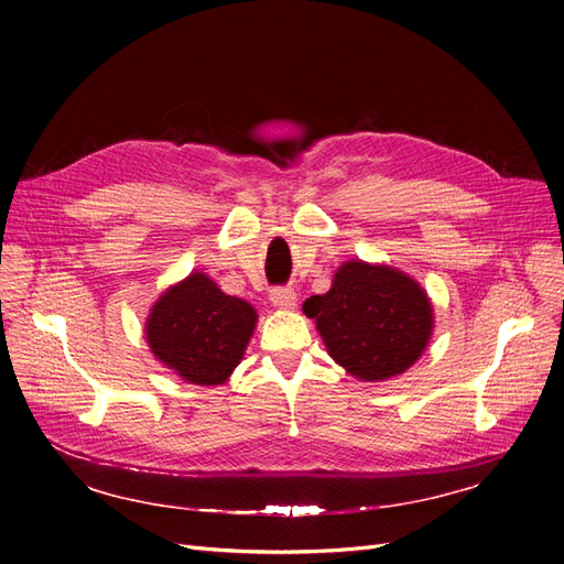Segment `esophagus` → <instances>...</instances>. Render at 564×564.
Masks as SVG:
<instances>
[{
	"mask_svg": "<svg viewBox=\"0 0 564 564\" xmlns=\"http://www.w3.org/2000/svg\"><path fill=\"white\" fill-rule=\"evenodd\" d=\"M270 301H272V305H275V308H280V311H292V308H296V294H294V289H272L270 292Z\"/></svg>",
	"mask_w": 564,
	"mask_h": 564,
	"instance_id": "34e87169",
	"label": "esophagus"
}]
</instances>
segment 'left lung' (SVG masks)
<instances>
[{
  "label": "left lung",
  "instance_id": "8db88e82",
  "mask_svg": "<svg viewBox=\"0 0 564 564\" xmlns=\"http://www.w3.org/2000/svg\"><path fill=\"white\" fill-rule=\"evenodd\" d=\"M303 313L315 319L332 360L369 383L416 365L435 329L433 301L412 275L362 259L340 263L329 292L305 299Z\"/></svg>",
  "mask_w": 564,
  "mask_h": 564
}]
</instances>
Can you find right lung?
Returning a JSON list of instances; mask_svg holds the SVG:
<instances>
[{"label":"right lung","instance_id":"1","mask_svg":"<svg viewBox=\"0 0 564 564\" xmlns=\"http://www.w3.org/2000/svg\"><path fill=\"white\" fill-rule=\"evenodd\" d=\"M259 313L226 294L207 272L193 270L166 286L145 317L155 360L185 383L224 386L242 362Z\"/></svg>","mask_w":564,"mask_h":564}]
</instances>
